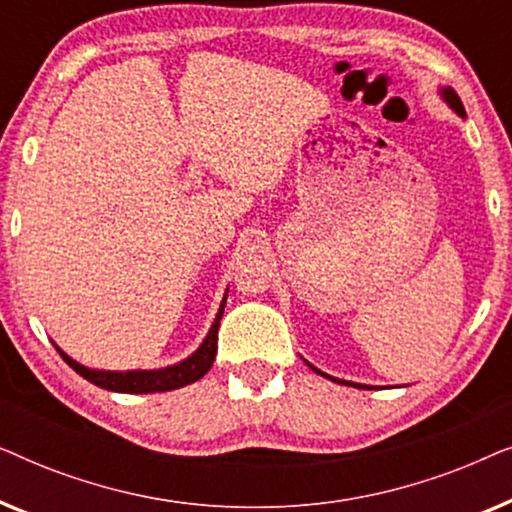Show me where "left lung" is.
Masks as SVG:
<instances>
[{
  "instance_id": "8db88e82",
  "label": "left lung",
  "mask_w": 512,
  "mask_h": 512,
  "mask_svg": "<svg viewBox=\"0 0 512 512\" xmlns=\"http://www.w3.org/2000/svg\"><path fill=\"white\" fill-rule=\"evenodd\" d=\"M440 95H443V100L450 104V107L457 111L459 116H466V111H464V104H461V100H459V95L454 93V90L447 86V88H440ZM307 366H310V363H307ZM314 373H319V375H324V377H328V380H333V382H340V380H335V377H331V375H326V373H321V370H317L314 366H310ZM340 384H349V382H345L342 380ZM352 387H356V389H370V387H366V384H356V382H352Z\"/></svg>"
}]
</instances>
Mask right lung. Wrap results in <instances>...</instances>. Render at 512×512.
<instances>
[{
  "label": "right lung",
  "instance_id": "1",
  "mask_svg": "<svg viewBox=\"0 0 512 512\" xmlns=\"http://www.w3.org/2000/svg\"><path fill=\"white\" fill-rule=\"evenodd\" d=\"M223 307H226V298H223L219 314H216L214 324L209 328L207 338L202 340V345L195 349L188 359L160 370H125V373H116V370H93V368L81 366V363H76L74 359H69L60 347L55 349H58L62 359L69 363V368H74L76 373L86 377L88 382H93L95 387L121 391V394H156V391H172L200 380V377L212 368L214 356H216V340H219V324H221Z\"/></svg>",
  "mask_w": 512,
  "mask_h": 512
}]
</instances>
